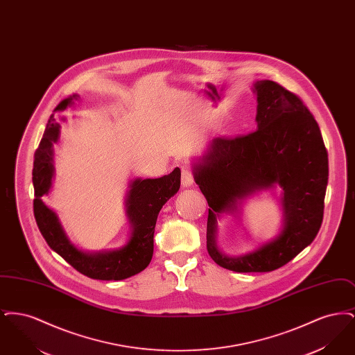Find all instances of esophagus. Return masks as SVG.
<instances>
[{
  "instance_id": "1",
  "label": "esophagus",
  "mask_w": 355,
  "mask_h": 355,
  "mask_svg": "<svg viewBox=\"0 0 355 355\" xmlns=\"http://www.w3.org/2000/svg\"><path fill=\"white\" fill-rule=\"evenodd\" d=\"M181 182L184 187H190L194 184V177H193V173L190 171V169L187 168H182V175H181Z\"/></svg>"
}]
</instances>
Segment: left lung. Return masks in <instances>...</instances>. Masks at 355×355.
<instances>
[{"instance_id":"obj_1","label":"left lung","mask_w":355,"mask_h":355,"mask_svg":"<svg viewBox=\"0 0 355 355\" xmlns=\"http://www.w3.org/2000/svg\"><path fill=\"white\" fill-rule=\"evenodd\" d=\"M257 130L214 138L191 164L196 184L209 203L206 246L213 261L236 272L279 269L318 234L329 180V158L317 121L295 94L274 81L254 84ZM279 185L283 226L272 240L241 256L222 254L218 220L239 216L246 199Z\"/></svg>"}]
</instances>
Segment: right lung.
I'll return each instance as SVG.
<instances>
[{
    "label": "right lung",
    "mask_w": 355,
    "mask_h": 355,
    "mask_svg": "<svg viewBox=\"0 0 355 355\" xmlns=\"http://www.w3.org/2000/svg\"><path fill=\"white\" fill-rule=\"evenodd\" d=\"M73 94L57 105L54 112H62L78 100ZM62 121L65 119L62 117ZM61 125L51 114L45 133L34 154V217L41 234L51 250L60 254L69 265L93 279L121 281L148 268L153 257V236L159 210L180 190L181 170H173L161 178H135L129 184L125 198L126 217L130 223L128 242L114 250L84 252L67 236L58 216L48 207L42 196H48L54 177L53 145L58 142Z\"/></svg>",
    "instance_id": "add662e5"
}]
</instances>
